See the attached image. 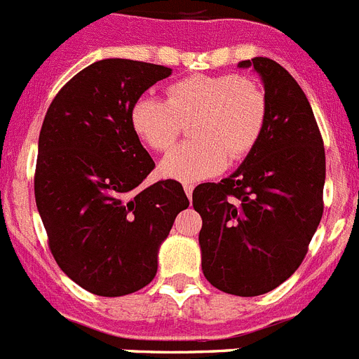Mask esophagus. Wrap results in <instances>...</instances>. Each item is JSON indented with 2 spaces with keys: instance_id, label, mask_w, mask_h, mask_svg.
Segmentation results:
<instances>
[{
  "instance_id": "34e87169",
  "label": "esophagus",
  "mask_w": 359,
  "mask_h": 359,
  "mask_svg": "<svg viewBox=\"0 0 359 359\" xmlns=\"http://www.w3.org/2000/svg\"><path fill=\"white\" fill-rule=\"evenodd\" d=\"M183 190H185L187 198L192 199V192H194V185H192V183H183Z\"/></svg>"
}]
</instances>
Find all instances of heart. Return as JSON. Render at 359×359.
<instances>
[{
    "instance_id": "b5f03b06",
    "label": "heart",
    "mask_w": 359,
    "mask_h": 359,
    "mask_svg": "<svg viewBox=\"0 0 359 359\" xmlns=\"http://www.w3.org/2000/svg\"><path fill=\"white\" fill-rule=\"evenodd\" d=\"M190 142L177 145L160 163V174L177 182H199L219 174L230 161L250 156L268 120L261 86L239 75H190L167 86L165 102L140 97L129 109V126L151 151L163 152L176 142L182 123Z\"/></svg>"
}]
</instances>
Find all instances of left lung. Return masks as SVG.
I'll use <instances>...</instances> for the list:
<instances>
[{
  "instance_id": "left-lung-1",
  "label": "left lung",
  "mask_w": 359,
  "mask_h": 359,
  "mask_svg": "<svg viewBox=\"0 0 359 359\" xmlns=\"http://www.w3.org/2000/svg\"><path fill=\"white\" fill-rule=\"evenodd\" d=\"M259 73L268 100L262 138L239 169L192 194L201 268L212 286L257 297L302 264L323 212L325 151L306 93L268 57L241 61Z\"/></svg>"
}]
</instances>
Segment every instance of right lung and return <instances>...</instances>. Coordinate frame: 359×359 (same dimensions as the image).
<instances>
[{
    "instance_id": "1",
    "label": "right lung",
    "mask_w": 359,
    "mask_h": 359,
    "mask_svg": "<svg viewBox=\"0 0 359 359\" xmlns=\"http://www.w3.org/2000/svg\"><path fill=\"white\" fill-rule=\"evenodd\" d=\"M167 66L102 59L62 88L39 135L36 203L59 268L100 297L142 290L158 250L189 207L174 180L136 190L154 169L129 126V109Z\"/></svg>"
}]
</instances>
